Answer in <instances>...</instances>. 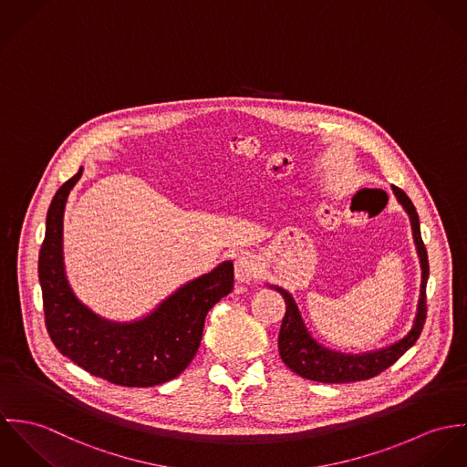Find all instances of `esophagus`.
<instances>
[{
  "label": "esophagus",
  "instance_id": "34e87169",
  "mask_svg": "<svg viewBox=\"0 0 467 467\" xmlns=\"http://www.w3.org/2000/svg\"><path fill=\"white\" fill-rule=\"evenodd\" d=\"M259 272H261L259 259L254 258L249 253H242L234 261V275L240 283H249V281L256 279Z\"/></svg>",
  "mask_w": 467,
  "mask_h": 467
}]
</instances>
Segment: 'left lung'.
<instances>
[{
  "label": "left lung",
  "instance_id": "obj_1",
  "mask_svg": "<svg viewBox=\"0 0 467 467\" xmlns=\"http://www.w3.org/2000/svg\"><path fill=\"white\" fill-rule=\"evenodd\" d=\"M392 192L398 202L409 213L415 249L420 263V292H419V303H417L412 329L396 344H390L378 351H368L362 355L333 351L318 344L308 333L294 297L286 290L279 286H272L283 296L286 305V313L283 317L279 340H277L281 360L288 368H292L296 374L303 376L305 379L318 381V383H351V381L374 378L381 370L389 368L403 353H407L414 346L415 340L422 331V326L426 320V281L430 274L428 254L420 238L419 216L412 201L407 197L403 190L396 186H392Z\"/></svg>",
  "mask_w": 467,
  "mask_h": 467
}]
</instances>
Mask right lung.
Masks as SVG:
<instances>
[{
    "mask_svg": "<svg viewBox=\"0 0 467 467\" xmlns=\"http://www.w3.org/2000/svg\"><path fill=\"white\" fill-rule=\"evenodd\" d=\"M82 168L55 193L39 253L45 322L55 348L89 374L121 387H154L177 378L193 360L208 311L234 285L233 261L220 263L164 299L150 315L112 322L73 294L62 256V218Z\"/></svg>",
    "mask_w": 467,
    "mask_h": 467,
    "instance_id": "1",
    "label": "right lung"
}]
</instances>
